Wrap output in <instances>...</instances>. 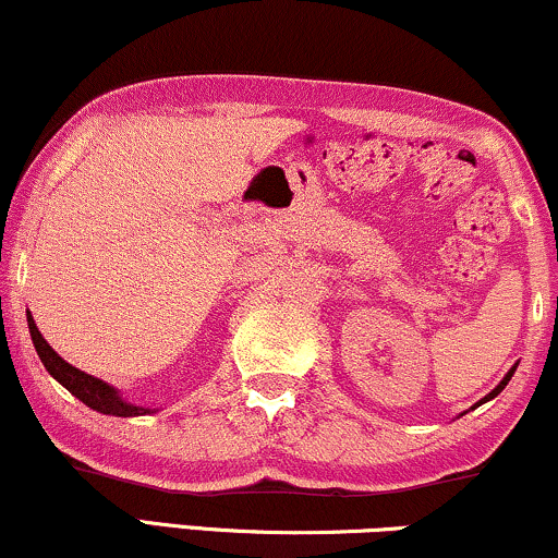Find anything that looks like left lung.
I'll use <instances>...</instances> for the list:
<instances>
[{"label": "left lung", "instance_id": "obj_1", "mask_svg": "<svg viewBox=\"0 0 558 558\" xmlns=\"http://www.w3.org/2000/svg\"><path fill=\"white\" fill-rule=\"evenodd\" d=\"M514 371H518V363H514V365H512V368H510V371H507V373H505V378H502V380H499V384H497V386H495V389H492V391H489V393H486V397H484V399H482V401H478V404H484V401H489V399H495V397H497V393H499V391H502V389H505V386H507V384H510V378H512V373H514ZM478 404H474V407H478ZM474 407H471V409H474Z\"/></svg>", "mask_w": 558, "mask_h": 558}]
</instances>
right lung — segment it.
I'll return each instance as SVG.
<instances>
[{"label": "right lung", "instance_id": "1", "mask_svg": "<svg viewBox=\"0 0 558 558\" xmlns=\"http://www.w3.org/2000/svg\"><path fill=\"white\" fill-rule=\"evenodd\" d=\"M27 329H31L35 352H38L40 363L46 365V371L51 373L63 389L72 393V397L80 399L82 404H87L89 409H95V412L100 414H110V417H144V414L159 412V409H151V407L131 404V401L123 399V393L118 391L116 386L105 384L102 378L89 376V373L74 368L72 363L63 361L59 352L44 340V335H40L38 327H35V319L31 312H27Z\"/></svg>", "mask_w": 558, "mask_h": 558}]
</instances>
